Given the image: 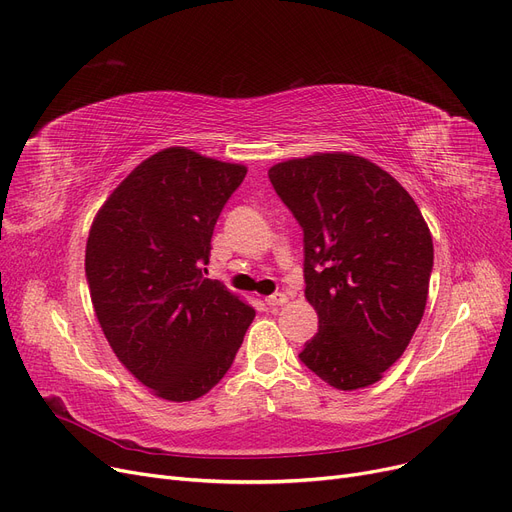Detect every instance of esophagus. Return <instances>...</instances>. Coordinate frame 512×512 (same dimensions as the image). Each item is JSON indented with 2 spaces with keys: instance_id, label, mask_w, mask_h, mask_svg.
<instances>
[{
  "instance_id": "1",
  "label": "esophagus",
  "mask_w": 512,
  "mask_h": 512,
  "mask_svg": "<svg viewBox=\"0 0 512 512\" xmlns=\"http://www.w3.org/2000/svg\"><path fill=\"white\" fill-rule=\"evenodd\" d=\"M288 301V297L284 295V293H274V295H270L268 299H265V303H268L270 307H280V305H284Z\"/></svg>"
}]
</instances>
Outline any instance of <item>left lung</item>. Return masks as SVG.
<instances>
[{"instance_id":"8db88e82","label":"left lung","mask_w":512,"mask_h":512,"mask_svg":"<svg viewBox=\"0 0 512 512\" xmlns=\"http://www.w3.org/2000/svg\"><path fill=\"white\" fill-rule=\"evenodd\" d=\"M268 175L303 230L305 297L318 311L299 360L335 389L368 387L402 358L425 314V219L402 184L353 154L293 159Z\"/></svg>"}]
</instances>
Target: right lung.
<instances>
[{
	"label": "right lung",
	"instance_id": "obj_1",
	"mask_svg": "<svg viewBox=\"0 0 512 512\" xmlns=\"http://www.w3.org/2000/svg\"><path fill=\"white\" fill-rule=\"evenodd\" d=\"M247 167L167 148L98 211L85 278L121 364L169 402H192L230 370L255 309L203 276L221 209Z\"/></svg>",
	"mask_w": 512,
	"mask_h": 512
}]
</instances>
